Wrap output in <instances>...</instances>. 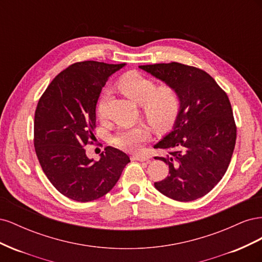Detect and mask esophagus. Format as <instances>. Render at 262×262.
<instances>
[{"label": "esophagus", "mask_w": 262, "mask_h": 262, "mask_svg": "<svg viewBox=\"0 0 262 262\" xmlns=\"http://www.w3.org/2000/svg\"><path fill=\"white\" fill-rule=\"evenodd\" d=\"M132 158L134 161H139V162H148L149 161V157L145 156V155H133Z\"/></svg>", "instance_id": "esophagus-1"}]
</instances>
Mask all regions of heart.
<instances>
[{
	"instance_id": "obj_1",
	"label": "heart",
	"mask_w": 262,
	"mask_h": 262,
	"mask_svg": "<svg viewBox=\"0 0 262 262\" xmlns=\"http://www.w3.org/2000/svg\"><path fill=\"white\" fill-rule=\"evenodd\" d=\"M126 96L141 104L142 110L149 123L158 130H166L175 122L180 109L178 92L171 86L164 85L156 89V83L137 71L123 74L118 82ZM109 91L101 93L97 102V115L102 118L106 113ZM149 137L148 128L144 123H138L123 128L114 137V143L123 149L139 150L142 143Z\"/></svg>"
}]
</instances>
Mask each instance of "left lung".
I'll use <instances>...</instances> for the list:
<instances>
[{"label": "left lung", "instance_id": "1", "mask_svg": "<svg viewBox=\"0 0 262 262\" xmlns=\"http://www.w3.org/2000/svg\"><path fill=\"white\" fill-rule=\"evenodd\" d=\"M175 89L180 109L172 129L154 145L168 150L155 157L169 173L155 188L188 202L209 193L223 178L234 152L236 125L226 93L204 71L178 62L139 67Z\"/></svg>", "mask_w": 262, "mask_h": 262}]
</instances>
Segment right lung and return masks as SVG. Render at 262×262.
<instances>
[{
    "instance_id": "1",
    "label": "right lung",
    "mask_w": 262,
    "mask_h": 262,
    "mask_svg": "<svg viewBox=\"0 0 262 262\" xmlns=\"http://www.w3.org/2000/svg\"><path fill=\"white\" fill-rule=\"evenodd\" d=\"M124 66L74 63L53 78L38 101L34 144L39 163L53 187L74 201L89 202L104 196L130 162L128 155L112 146L95 162L84 148L95 138L101 89Z\"/></svg>"
}]
</instances>
